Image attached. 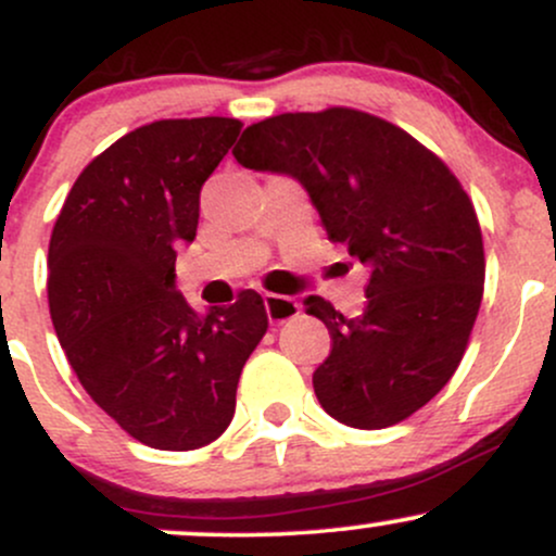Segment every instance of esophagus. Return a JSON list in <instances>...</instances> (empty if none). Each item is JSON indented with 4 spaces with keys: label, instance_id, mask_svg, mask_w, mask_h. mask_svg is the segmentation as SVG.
I'll return each mask as SVG.
<instances>
[{
    "label": "esophagus",
    "instance_id": "1",
    "mask_svg": "<svg viewBox=\"0 0 556 556\" xmlns=\"http://www.w3.org/2000/svg\"><path fill=\"white\" fill-rule=\"evenodd\" d=\"M264 308H266V316H269V321L274 324H285L300 314V305L295 300L285 295H271V292H266L264 295Z\"/></svg>",
    "mask_w": 556,
    "mask_h": 556
}]
</instances>
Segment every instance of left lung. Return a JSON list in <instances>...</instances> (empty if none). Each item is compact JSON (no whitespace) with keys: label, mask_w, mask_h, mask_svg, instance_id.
<instances>
[{"label":"left lung","mask_w":556,"mask_h":556,"mask_svg":"<svg viewBox=\"0 0 556 556\" xmlns=\"http://www.w3.org/2000/svg\"><path fill=\"white\" fill-rule=\"evenodd\" d=\"M232 154L303 185L329 240L368 269L361 316L305 298L331 334L314 371L324 410L353 429L413 416L460 366L481 308L486 261L463 185L397 125L344 106L251 125Z\"/></svg>","instance_id":"8db88e82"}]
</instances>
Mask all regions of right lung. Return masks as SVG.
Masks as SVG:
<instances>
[{"label":"right lung","instance_id":"obj_1","mask_svg":"<svg viewBox=\"0 0 556 556\" xmlns=\"http://www.w3.org/2000/svg\"><path fill=\"white\" fill-rule=\"evenodd\" d=\"M240 119H159L80 172L49 242V311L83 389L154 450H198L235 416L242 366L266 334L264 300L198 314L175 287L201 188Z\"/></svg>","mask_w":556,"mask_h":556}]
</instances>
